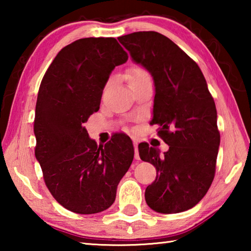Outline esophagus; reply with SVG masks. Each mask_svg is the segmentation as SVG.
Returning a JSON list of instances; mask_svg holds the SVG:
<instances>
[{"label":"esophagus","instance_id":"esophagus-1","mask_svg":"<svg viewBox=\"0 0 251 251\" xmlns=\"http://www.w3.org/2000/svg\"><path fill=\"white\" fill-rule=\"evenodd\" d=\"M134 150H135V155H134L135 159L139 160V154H138V144L136 143V142H134Z\"/></svg>","mask_w":251,"mask_h":251}]
</instances>
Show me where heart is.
I'll return each instance as SVG.
<instances>
[{"label": "heart", "mask_w": 251, "mask_h": 251, "mask_svg": "<svg viewBox=\"0 0 251 251\" xmlns=\"http://www.w3.org/2000/svg\"><path fill=\"white\" fill-rule=\"evenodd\" d=\"M146 76H150L145 69H143L141 66H133L130 67L128 71V82H136Z\"/></svg>", "instance_id": "obj_1"}]
</instances>
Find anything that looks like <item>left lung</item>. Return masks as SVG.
<instances>
[{"instance_id":"left-lung-1","label":"left lung","mask_w":251,"mask_h":251,"mask_svg":"<svg viewBox=\"0 0 251 251\" xmlns=\"http://www.w3.org/2000/svg\"><path fill=\"white\" fill-rule=\"evenodd\" d=\"M134 61L155 82L154 117L157 135L169 146L159 155L148 144L138 145L139 157L156 168L145 199L152 210L176 214L201 201L216 172L220 134L217 110L197 63L163 34L135 32L118 37Z\"/></svg>"}]
</instances>
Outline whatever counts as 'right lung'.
I'll return each mask as SVG.
<instances>
[{
	"label": "right lung",
	"instance_id": "right-lung-1",
	"mask_svg": "<svg viewBox=\"0 0 251 251\" xmlns=\"http://www.w3.org/2000/svg\"><path fill=\"white\" fill-rule=\"evenodd\" d=\"M127 59L114 37L80 39L59 50L40 85L35 157L55 201L76 214H96L112 206L134 158L129 137L124 147L116 138L97 146L83 126L100 109L109 74Z\"/></svg>",
	"mask_w": 251,
	"mask_h": 251
}]
</instances>
